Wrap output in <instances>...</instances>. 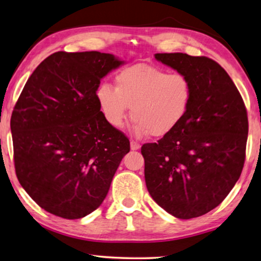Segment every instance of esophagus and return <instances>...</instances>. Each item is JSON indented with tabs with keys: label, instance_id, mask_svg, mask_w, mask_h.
<instances>
[{
	"label": "esophagus",
	"instance_id": "esophagus-1",
	"mask_svg": "<svg viewBox=\"0 0 261 261\" xmlns=\"http://www.w3.org/2000/svg\"><path fill=\"white\" fill-rule=\"evenodd\" d=\"M130 147H131V149H132V150H137V149H139V148H140V144H139V143H137V141H135V140H131Z\"/></svg>",
	"mask_w": 261,
	"mask_h": 261
}]
</instances>
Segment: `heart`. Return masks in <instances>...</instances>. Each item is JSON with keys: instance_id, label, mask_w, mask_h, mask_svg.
Instances as JSON below:
<instances>
[{"instance_id": "obj_1", "label": "heart", "mask_w": 261, "mask_h": 261, "mask_svg": "<svg viewBox=\"0 0 261 261\" xmlns=\"http://www.w3.org/2000/svg\"><path fill=\"white\" fill-rule=\"evenodd\" d=\"M193 84L184 73H168L155 66L138 64L115 76V88L102 83L97 100L106 121L121 129L129 107L136 137H163L182 122L191 108Z\"/></svg>"}]
</instances>
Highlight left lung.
Listing matches in <instances>:
<instances>
[{
    "label": "left lung",
    "instance_id": "8db88e82",
    "mask_svg": "<svg viewBox=\"0 0 261 261\" xmlns=\"http://www.w3.org/2000/svg\"><path fill=\"white\" fill-rule=\"evenodd\" d=\"M155 58L187 75L193 99L176 129L141 147L145 181L161 207L179 219H191L219 205L239 180L248 114L238 88L215 60L180 52L156 54Z\"/></svg>",
    "mask_w": 261,
    "mask_h": 261
}]
</instances>
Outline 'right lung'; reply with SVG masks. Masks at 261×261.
I'll return each mask as SVG.
<instances>
[{
	"mask_svg": "<svg viewBox=\"0 0 261 261\" xmlns=\"http://www.w3.org/2000/svg\"><path fill=\"white\" fill-rule=\"evenodd\" d=\"M123 64L98 51H58L27 80L10 126L19 182L42 209L80 219L100 206L127 137L103 117L100 80Z\"/></svg>",
	"mask_w": 261,
	"mask_h": 261,
	"instance_id": "right-lung-1",
	"label": "right lung"
}]
</instances>
